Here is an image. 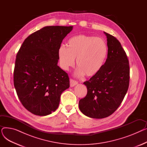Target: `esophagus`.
Wrapping results in <instances>:
<instances>
[{
	"instance_id": "esophagus-1",
	"label": "esophagus",
	"mask_w": 147,
	"mask_h": 147,
	"mask_svg": "<svg viewBox=\"0 0 147 147\" xmlns=\"http://www.w3.org/2000/svg\"><path fill=\"white\" fill-rule=\"evenodd\" d=\"M70 86L71 87H73V86H74L75 85H76L78 83V82H77V81H76V80H73V79H70Z\"/></svg>"
}]
</instances>
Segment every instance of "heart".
Here are the masks:
<instances>
[{
	"instance_id": "1",
	"label": "heart",
	"mask_w": 147,
	"mask_h": 147,
	"mask_svg": "<svg viewBox=\"0 0 147 147\" xmlns=\"http://www.w3.org/2000/svg\"><path fill=\"white\" fill-rule=\"evenodd\" d=\"M108 55V46L104 39L92 36L80 34L69 38L67 47L61 46L58 50L61 67L68 70L74 66L75 59L79 68V76H96L103 67Z\"/></svg>"
}]
</instances>
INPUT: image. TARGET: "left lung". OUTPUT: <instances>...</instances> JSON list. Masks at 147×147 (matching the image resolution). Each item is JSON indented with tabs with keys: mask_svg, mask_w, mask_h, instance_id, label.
Returning a JSON list of instances; mask_svg holds the SVG:
<instances>
[{
	"mask_svg": "<svg viewBox=\"0 0 147 147\" xmlns=\"http://www.w3.org/2000/svg\"><path fill=\"white\" fill-rule=\"evenodd\" d=\"M104 33L107 38V58L101 71L83 83L87 87V95L79 102L81 112L94 119L109 117L116 110L129 84L130 69L126 53L116 38Z\"/></svg>",
	"mask_w": 147,
	"mask_h": 147,
	"instance_id": "left-lung-1",
	"label": "left lung"
}]
</instances>
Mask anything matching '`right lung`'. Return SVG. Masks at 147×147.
<instances>
[{
	"label": "right lung",
	"mask_w": 147,
	"mask_h": 147,
	"mask_svg": "<svg viewBox=\"0 0 147 147\" xmlns=\"http://www.w3.org/2000/svg\"><path fill=\"white\" fill-rule=\"evenodd\" d=\"M73 26H46L22 43L15 60L13 84L22 105L44 116L58 107L63 92L69 87L68 74L57 64L58 50Z\"/></svg>",
	"instance_id": "right-lung-1"
}]
</instances>
